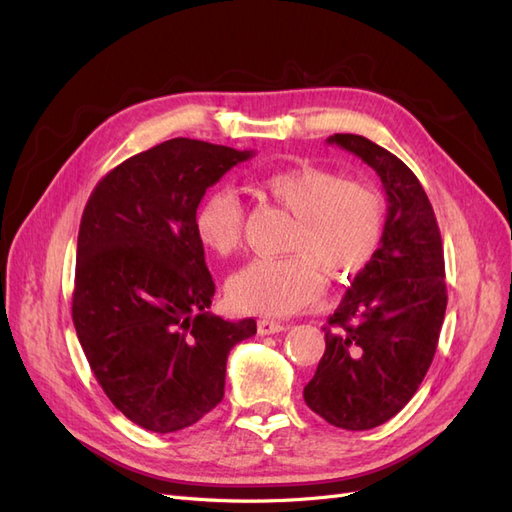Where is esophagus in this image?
<instances>
[{
    "label": "esophagus",
    "instance_id": "obj_1",
    "mask_svg": "<svg viewBox=\"0 0 512 512\" xmlns=\"http://www.w3.org/2000/svg\"><path fill=\"white\" fill-rule=\"evenodd\" d=\"M284 331V324L282 322H275V320H267L262 318L258 320V335H275Z\"/></svg>",
    "mask_w": 512,
    "mask_h": 512
}]
</instances>
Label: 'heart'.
I'll return each instance as SVG.
<instances>
[{"mask_svg": "<svg viewBox=\"0 0 512 512\" xmlns=\"http://www.w3.org/2000/svg\"><path fill=\"white\" fill-rule=\"evenodd\" d=\"M258 188L294 215L286 243L292 256L256 258L228 282V299L243 314L280 318L312 303L320 273L346 280L376 258L384 239V200L361 181H346L329 168L299 164L260 177ZM245 211L232 190H211L194 213L200 245L228 256L243 239Z\"/></svg>", "mask_w": 512, "mask_h": 512, "instance_id": "heart-1", "label": "heart"}]
</instances>
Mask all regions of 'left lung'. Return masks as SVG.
I'll list each match as a JSON object with an SVG mask.
<instances>
[{"instance_id": "1", "label": "left lung", "mask_w": 512, "mask_h": 512, "mask_svg": "<svg viewBox=\"0 0 512 512\" xmlns=\"http://www.w3.org/2000/svg\"><path fill=\"white\" fill-rule=\"evenodd\" d=\"M327 143L376 170L389 207L376 258L322 327L327 348L303 397L327 423L365 431L408 404L433 361L446 312L444 250L429 198L404 162L359 134Z\"/></svg>"}]
</instances>
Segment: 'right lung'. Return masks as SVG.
<instances>
[{
	"label": "right lung",
	"instance_id": "1",
	"mask_svg": "<svg viewBox=\"0 0 512 512\" xmlns=\"http://www.w3.org/2000/svg\"><path fill=\"white\" fill-rule=\"evenodd\" d=\"M254 151L170 138L113 168L91 192L76 245L72 320L91 371L132 423L173 433L224 397L232 346L256 320L207 312L215 284L194 213Z\"/></svg>",
	"mask_w": 512,
	"mask_h": 512
}]
</instances>
